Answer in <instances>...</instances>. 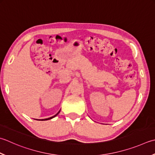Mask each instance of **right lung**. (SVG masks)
I'll use <instances>...</instances> for the list:
<instances>
[{"label":"right lung","mask_w":155,"mask_h":155,"mask_svg":"<svg viewBox=\"0 0 155 155\" xmlns=\"http://www.w3.org/2000/svg\"><path fill=\"white\" fill-rule=\"evenodd\" d=\"M60 110L58 112V113L55 115V116H52V117H49V118H46V119H42V120H41V121H45V120H50V119H52L53 117H56L58 114L59 113H60Z\"/></svg>","instance_id":"add662e5"}]
</instances>
